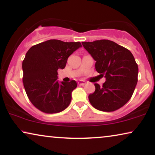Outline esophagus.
<instances>
[{
	"label": "esophagus",
	"mask_w": 155,
	"mask_h": 155,
	"mask_svg": "<svg viewBox=\"0 0 155 155\" xmlns=\"http://www.w3.org/2000/svg\"><path fill=\"white\" fill-rule=\"evenodd\" d=\"M78 84L79 85V86H84V85L86 84V82L84 81H79L78 82Z\"/></svg>",
	"instance_id": "34e87169"
}]
</instances>
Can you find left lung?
<instances>
[{"mask_svg":"<svg viewBox=\"0 0 155 155\" xmlns=\"http://www.w3.org/2000/svg\"><path fill=\"white\" fill-rule=\"evenodd\" d=\"M84 48L96 61L95 67L106 81L95 84V92L88 95L93 107L114 112L130 99L138 82V67L130 51L114 41L98 40L82 42Z\"/></svg>","mask_w":155,"mask_h":155,"instance_id":"8db88e82","label":"left lung"}]
</instances>
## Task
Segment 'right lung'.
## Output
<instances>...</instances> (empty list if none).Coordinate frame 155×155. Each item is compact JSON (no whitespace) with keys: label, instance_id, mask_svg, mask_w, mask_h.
<instances>
[{"label":"right lung","instance_id":"right-lung-1","mask_svg":"<svg viewBox=\"0 0 155 155\" xmlns=\"http://www.w3.org/2000/svg\"><path fill=\"white\" fill-rule=\"evenodd\" d=\"M80 47V42L51 39L27 51L22 62L24 87L30 101L41 112L54 114L69 106L77 84L74 80L59 84L58 69H64L69 57Z\"/></svg>","mask_w":155,"mask_h":155}]
</instances>
